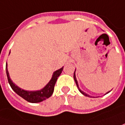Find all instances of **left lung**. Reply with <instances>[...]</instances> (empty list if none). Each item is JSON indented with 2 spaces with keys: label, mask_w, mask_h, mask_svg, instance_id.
I'll return each instance as SVG.
<instances>
[{
  "label": "left lung",
  "mask_w": 125,
  "mask_h": 125,
  "mask_svg": "<svg viewBox=\"0 0 125 125\" xmlns=\"http://www.w3.org/2000/svg\"><path fill=\"white\" fill-rule=\"evenodd\" d=\"M73 77H74V80H75V83L76 84H77V88H79V91H80V92L82 93L83 95H84L85 96H87V97H90V95H87L86 93H85L84 92V91H81L80 89V88H79V86H78V83H77V79H76V76H75V72H74V75H73ZM109 93V92H108Z\"/></svg>",
  "instance_id": "obj_1"
}]
</instances>
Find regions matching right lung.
Returning a JSON list of instances; mask_svg holds the SVG:
<instances>
[{"label": "right lung", "mask_w": 125, "mask_h": 125, "mask_svg": "<svg viewBox=\"0 0 125 125\" xmlns=\"http://www.w3.org/2000/svg\"><path fill=\"white\" fill-rule=\"evenodd\" d=\"M63 67L57 71H54L51 80L45 87L42 88L40 91H25L23 89L19 88V86H17L14 82H12V81L10 77L9 72L7 70V64H6V73L8 82L10 85L11 88H12V90L16 93H17L19 96L23 97L26 101L31 102V103H37V102H40L43 101L46 99L49 98L52 95L53 91H54L55 83L57 80L59 76L61 75L63 71Z\"/></svg>", "instance_id": "obj_1"}]
</instances>
